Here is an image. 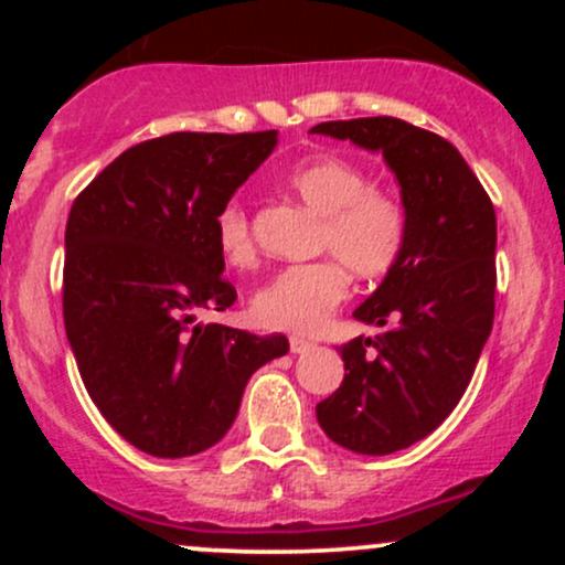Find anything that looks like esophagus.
I'll use <instances>...</instances> for the list:
<instances>
[{"mask_svg": "<svg viewBox=\"0 0 565 565\" xmlns=\"http://www.w3.org/2000/svg\"><path fill=\"white\" fill-rule=\"evenodd\" d=\"M289 348L291 353H308V350H313L316 345L310 340H305V337H289Z\"/></svg>", "mask_w": 565, "mask_h": 565, "instance_id": "1", "label": "esophagus"}]
</instances>
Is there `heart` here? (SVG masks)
Listing matches in <instances>:
<instances>
[{"label":"heart","instance_id":"heart-1","mask_svg":"<svg viewBox=\"0 0 565 565\" xmlns=\"http://www.w3.org/2000/svg\"><path fill=\"white\" fill-rule=\"evenodd\" d=\"M284 185L321 215L319 252L334 260L291 265L265 281L249 310L265 329L310 334L348 297V270L361 281H382L398 268L408 244V217L393 193L369 185L366 172L337 157H316L287 172ZM215 238L225 263L246 268L257 249L249 217L228 201L215 217Z\"/></svg>","mask_w":565,"mask_h":565}]
</instances>
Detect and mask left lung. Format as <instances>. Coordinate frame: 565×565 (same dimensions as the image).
Instances as JSON below:
<instances>
[{"mask_svg":"<svg viewBox=\"0 0 565 565\" xmlns=\"http://www.w3.org/2000/svg\"><path fill=\"white\" fill-rule=\"evenodd\" d=\"M310 132L380 151L408 217L398 268L353 313L382 332L340 348L345 380L316 406L334 444L382 457L430 436L468 391L494 323V204L449 140L408 121L369 116Z\"/></svg>","mask_w":565,"mask_h":565,"instance_id":"left-lung-1","label":"left lung"}]
</instances>
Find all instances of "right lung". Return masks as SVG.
Wrapping results in <instances>:
<instances>
[{"label": "right lung", "mask_w": 565, "mask_h": 565, "mask_svg": "<svg viewBox=\"0 0 565 565\" xmlns=\"http://www.w3.org/2000/svg\"><path fill=\"white\" fill-rule=\"evenodd\" d=\"M278 132H172L127 148L71 206L63 321L89 398L135 449L191 457L228 433L246 382L289 350L196 323L225 310L215 217Z\"/></svg>", "instance_id": "add662e5"}]
</instances>
